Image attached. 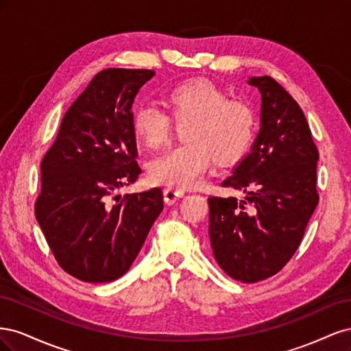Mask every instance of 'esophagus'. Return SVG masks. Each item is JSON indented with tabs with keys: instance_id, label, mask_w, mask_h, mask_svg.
Wrapping results in <instances>:
<instances>
[{
	"instance_id": "esophagus-1",
	"label": "esophagus",
	"mask_w": 351,
	"mask_h": 351,
	"mask_svg": "<svg viewBox=\"0 0 351 351\" xmlns=\"http://www.w3.org/2000/svg\"><path fill=\"white\" fill-rule=\"evenodd\" d=\"M184 196L183 190H176V189H165L164 190V200L167 205H174L177 200H180Z\"/></svg>"
}]
</instances>
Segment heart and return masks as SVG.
<instances>
[{
    "mask_svg": "<svg viewBox=\"0 0 351 351\" xmlns=\"http://www.w3.org/2000/svg\"><path fill=\"white\" fill-rule=\"evenodd\" d=\"M169 119L183 124L178 145L147 164V180L155 186L189 189L197 186L212 158L219 165L239 161L254 136V112L246 101L228 98L208 80L178 84L164 98ZM168 117L152 105L139 107L132 117L137 141L149 149L162 146L171 130Z\"/></svg>",
    "mask_w": 351,
    "mask_h": 351,
    "instance_id": "b5f03b06",
    "label": "heart"
}]
</instances>
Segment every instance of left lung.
<instances>
[{
    "instance_id": "obj_1",
    "label": "left lung",
    "mask_w": 351,
    "mask_h": 351,
    "mask_svg": "<svg viewBox=\"0 0 351 351\" xmlns=\"http://www.w3.org/2000/svg\"><path fill=\"white\" fill-rule=\"evenodd\" d=\"M261 93V127L250 152L222 186L244 199L210 196L209 239L217 263L241 282L277 274L300 246L317 206L319 155L306 117L269 76L247 80Z\"/></svg>"
}]
</instances>
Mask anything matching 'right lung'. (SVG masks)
Returning a JSON list of instances; mask_svg holds the SVG:
<instances>
[{
	"mask_svg": "<svg viewBox=\"0 0 351 351\" xmlns=\"http://www.w3.org/2000/svg\"><path fill=\"white\" fill-rule=\"evenodd\" d=\"M154 74L142 69L98 73L62 117L42 159L36 221L60 267L77 280L123 277L164 208L159 189L125 195L117 204L111 199L141 174L132 107Z\"/></svg>",
	"mask_w": 351,
	"mask_h": 351,
	"instance_id": "1",
	"label": "right lung"
}]
</instances>
